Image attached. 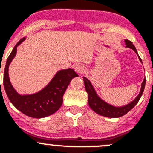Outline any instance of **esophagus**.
I'll use <instances>...</instances> for the list:
<instances>
[{"label":"esophagus","mask_w":153,"mask_h":153,"mask_svg":"<svg viewBox=\"0 0 153 153\" xmlns=\"http://www.w3.org/2000/svg\"><path fill=\"white\" fill-rule=\"evenodd\" d=\"M74 69H75L76 72L78 73V74L83 73L85 70L84 67H83V65H81V64H76L75 66V67H74Z\"/></svg>","instance_id":"1"}]
</instances>
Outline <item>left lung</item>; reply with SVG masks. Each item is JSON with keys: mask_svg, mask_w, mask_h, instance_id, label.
<instances>
[{"mask_svg": "<svg viewBox=\"0 0 153 153\" xmlns=\"http://www.w3.org/2000/svg\"><path fill=\"white\" fill-rule=\"evenodd\" d=\"M125 43L126 47L133 50L136 53V54L138 55L137 51H136V47L132 44V42L128 40H125ZM138 57H139L140 62L142 63L141 58L140 57L139 55H138ZM83 81H84L85 89H86V93L88 94V104L90 107L97 114L106 117H109V118H118V117H123L125 114H126L128 112L130 111L131 109L136 106V103L139 102L140 99L141 98L146 85V79H144L143 83H142L140 93L136 97L134 100H132V102L128 103L127 105H125V106H114L111 104L105 102L103 100H102L100 97H99L94 87L93 86L92 83H90V81L86 76H83Z\"/></svg>", "mask_w": 153, "mask_h": 153, "instance_id": "obj_1", "label": "left lung"}]
</instances>
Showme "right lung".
Segmentation results:
<instances>
[{"label": "right lung", "mask_w": 153, "mask_h": 153, "mask_svg": "<svg viewBox=\"0 0 153 153\" xmlns=\"http://www.w3.org/2000/svg\"><path fill=\"white\" fill-rule=\"evenodd\" d=\"M25 39L26 38L24 37L16 44L8 56L4 71L3 84L10 102L18 110L30 117L44 118L53 114L60 109L63 103V94L67 86L70 84L71 79L78 76V75L73 69L60 70L56 72L51 82L37 93L26 95L19 94L10 83L8 75V68L10 63L16 56L17 47L24 41Z\"/></svg>", "instance_id": "add662e5"}]
</instances>
